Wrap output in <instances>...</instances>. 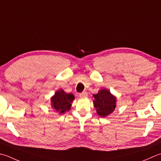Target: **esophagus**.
Here are the masks:
<instances>
[{
	"mask_svg": "<svg viewBox=\"0 0 161 161\" xmlns=\"http://www.w3.org/2000/svg\"><path fill=\"white\" fill-rule=\"evenodd\" d=\"M88 96V93L86 92H82L80 93V97H86Z\"/></svg>",
	"mask_w": 161,
	"mask_h": 161,
	"instance_id": "obj_1",
	"label": "esophagus"
}]
</instances>
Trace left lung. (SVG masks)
<instances>
[{
    "mask_svg": "<svg viewBox=\"0 0 161 161\" xmlns=\"http://www.w3.org/2000/svg\"><path fill=\"white\" fill-rule=\"evenodd\" d=\"M93 97V105L96 109L97 114L101 117L105 118L114 111L116 107V97L106 89H100L97 94Z\"/></svg>",
    "mask_w": 161,
    "mask_h": 161,
    "instance_id": "8db88e82",
    "label": "left lung"
}]
</instances>
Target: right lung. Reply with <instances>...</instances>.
<instances>
[{"label": "right lung", "mask_w": 161, "mask_h": 161, "mask_svg": "<svg viewBox=\"0 0 161 161\" xmlns=\"http://www.w3.org/2000/svg\"><path fill=\"white\" fill-rule=\"evenodd\" d=\"M74 99L75 96L72 93H67L62 89L58 90L51 97L52 108L58 114H63L70 109Z\"/></svg>", "instance_id": "obj_1"}]
</instances>
